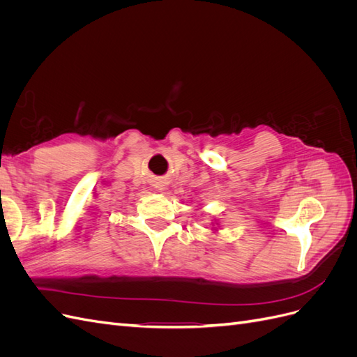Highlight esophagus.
Segmentation results:
<instances>
[{
    "mask_svg": "<svg viewBox=\"0 0 357 357\" xmlns=\"http://www.w3.org/2000/svg\"><path fill=\"white\" fill-rule=\"evenodd\" d=\"M165 189H167V188H165V185H159V186H158V190H159V192H162V190H165Z\"/></svg>",
    "mask_w": 357,
    "mask_h": 357,
    "instance_id": "34e87169",
    "label": "esophagus"
}]
</instances>
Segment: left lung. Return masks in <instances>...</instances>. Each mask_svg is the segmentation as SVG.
Wrapping results in <instances>:
<instances>
[{
    "mask_svg": "<svg viewBox=\"0 0 357 357\" xmlns=\"http://www.w3.org/2000/svg\"><path fill=\"white\" fill-rule=\"evenodd\" d=\"M211 225H213V229H211V231H213V232H218V231H219V228H220V225H219L218 222H215V223H211Z\"/></svg>",
    "mask_w": 357,
    "mask_h": 357,
    "instance_id": "1",
    "label": "left lung"
}]
</instances>
